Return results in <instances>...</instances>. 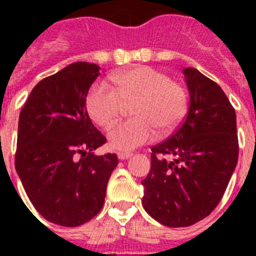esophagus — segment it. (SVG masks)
I'll use <instances>...</instances> for the list:
<instances>
[{"instance_id":"obj_1","label":"esophagus","mask_w":256,"mask_h":256,"mask_svg":"<svg viewBox=\"0 0 256 256\" xmlns=\"http://www.w3.org/2000/svg\"><path fill=\"white\" fill-rule=\"evenodd\" d=\"M132 156V152H128V151H122V152H118V159L119 160H126L128 158Z\"/></svg>"}]
</instances>
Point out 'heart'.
Masks as SVG:
<instances>
[{
    "mask_svg": "<svg viewBox=\"0 0 256 256\" xmlns=\"http://www.w3.org/2000/svg\"><path fill=\"white\" fill-rule=\"evenodd\" d=\"M112 90L106 83H96L86 97V108L94 123L108 130L120 115L123 104H130L133 119L118 124L108 133V146L128 151L155 137V128L166 133L186 115L188 98L180 83L169 80L159 70L137 66L112 76Z\"/></svg>",
    "mask_w": 256,
    "mask_h": 256,
    "instance_id": "b5f03b06",
    "label": "heart"
}]
</instances>
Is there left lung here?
I'll return each instance as SVG.
<instances>
[{
  "instance_id": "8db88e82",
  "label": "left lung",
  "mask_w": 256,
  "mask_h": 256,
  "mask_svg": "<svg viewBox=\"0 0 256 256\" xmlns=\"http://www.w3.org/2000/svg\"><path fill=\"white\" fill-rule=\"evenodd\" d=\"M190 108L182 126L151 148L144 209L166 227H188L219 204L238 159L236 112L216 82L183 69Z\"/></svg>"
}]
</instances>
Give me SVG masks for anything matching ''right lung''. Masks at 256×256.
I'll return each mask as SVG.
<instances>
[{
	"label": "right lung",
	"mask_w": 256,
	"mask_h": 256,
	"mask_svg": "<svg viewBox=\"0 0 256 256\" xmlns=\"http://www.w3.org/2000/svg\"><path fill=\"white\" fill-rule=\"evenodd\" d=\"M100 66L86 61L42 79L19 116L15 169L40 216L78 227L102 209L115 154L96 155L106 142L92 124L86 97Z\"/></svg>",
	"instance_id": "1"
}]
</instances>
